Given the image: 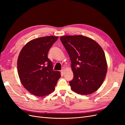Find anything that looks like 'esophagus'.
Returning <instances> with one entry per match:
<instances>
[{
    "instance_id": "1",
    "label": "esophagus",
    "mask_w": 125,
    "mask_h": 125,
    "mask_svg": "<svg viewBox=\"0 0 125 125\" xmlns=\"http://www.w3.org/2000/svg\"><path fill=\"white\" fill-rule=\"evenodd\" d=\"M65 71L64 70H63L61 71V73L63 74H64L65 73Z\"/></svg>"
}]
</instances>
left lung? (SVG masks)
Returning a JSON list of instances; mask_svg holds the SVG:
<instances>
[{
	"mask_svg": "<svg viewBox=\"0 0 125 125\" xmlns=\"http://www.w3.org/2000/svg\"><path fill=\"white\" fill-rule=\"evenodd\" d=\"M60 40L72 63L71 90L81 95L93 93L102 85L107 72L104 50L93 39L84 35H65Z\"/></svg>",
	"mask_w": 125,
	"mask_h": 125,
	"instance_id": "left-lung-1",
	"label": "left lung"
}]
</instances>
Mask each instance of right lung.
Returning a JSON list of instances; mask_svg holds the SVG:
<instances>
[{
    "label": "right lung",
    "instance_id": "right-lung-1",
    "mask_svg": "<svg viewBox=\"0 0 125 125\" xmlns=\"http://www.w3.org/2000/svg\"><path fill=\"white\" fill-rule=\"evenodd\" d=\"M58 37L46 36L33 39L21 49L17 69L21 84L31 94L44 96L54 91L61 77L59 71H53L48 58L49 50Z\"/></svg>",
    "mask_w": 125,
    "mask_h": 125
}]
</instances>
